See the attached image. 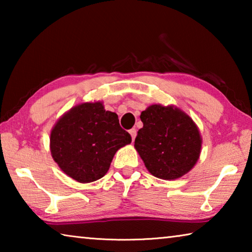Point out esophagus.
<instances>
[{"label":"esophagus","instance_id":"34e87169","mask_svg":"<svg viewBox=\"0 0 252 252\" xmlns=\"http://www.w3.org/2000/svg\"><path fill=\"white\" fill-rule=\"evenodd\" d=\"M129 132H130V134L132 136V141H134V139H135V136H136V130L135 129H131Z\"/></svg>","mask_w":252,"mask_h":252}]
</instances>
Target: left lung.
Here are the masks:
<instances>
[{"mask_svg": "<svg viewBox=\"0 0 252 252\" xmlns=\"http://www.w3.org/2000/svg\"><path fill=\"white\" fill-rule=\"evenodd\" d=\"M140 119L134 147L152 176L173 180L189 172L197 163L201 136L195 123L178 108L150 105Z\"/></svg>", "mask_w": 252, "mask_h": 252, "instance_id": "left-lung-1", "label": "left lung"}]
</instances>
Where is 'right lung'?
I'll use <instances>...</instances> for the list:
<instances>
[{
    "label": "right lung",
    "instance_id": "add662e5",
    "mask_svg": "<svg viewBox=\"0 0 252 252\" xmlns=\"http://www.w3.org/2000/svg\"><path fill=\"white\" fill-rule=\"evenodd\" d=\"M117 113L101 102L82 103L65 113L51 131L54 161L67 176L81 183L101 179L108 172L119 149L131 143Z\"/></svg>",
    "mask_w": 252,
    "mask_h": 252
}]
</instances>
